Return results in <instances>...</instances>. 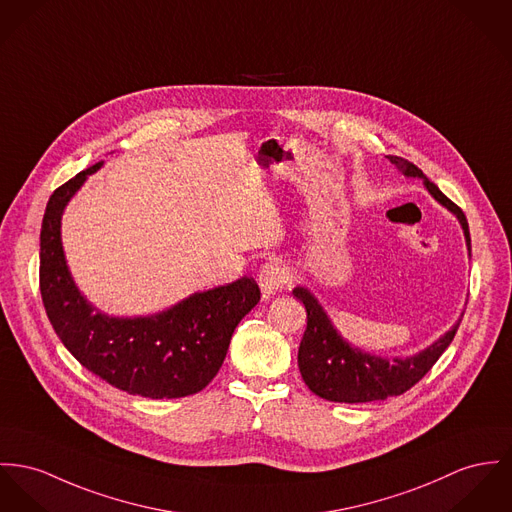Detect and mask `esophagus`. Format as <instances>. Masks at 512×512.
Masks as SVG:
<instances>
[{
  "label": "esophagus",
  "mask_w": 512,
  "mask_h": 512,
  "mask_svg": "<svg viewBox=\"0 0 512 512\" xmlns=\"http://www.w3.org/2000/svg\"><path fill=\"white\" fill-rule=\"evenodd\" d=\"M257 280H259V286H261L263 294L271 296V294H276L278 290H282L284 286H288L292 276H290L288 267L282 265L280 261H269L261 267Z\"/></svg>",
  "instance_id": "obj_1"
}]
</instances>
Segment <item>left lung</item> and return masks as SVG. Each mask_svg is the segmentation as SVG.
<instances>
[{"mask_svg":"<svg viewBox=\"0 0 512 512\" xmlns=\"http://www.w3.org/2000/svg\"><path fill=\"white\" fill-rule=\"evenodd\" d=\"M388 158L405 177L421 179L431 197L458 218L464 230L468 253L472 255L470 228L464 212L450 198L444 197L442 191L427 179V175L417 165L397 156ZM292 294L306 306L308 312V327L298 349L300 374L315 395L337 403H368L405 394L433 368L440 354L448 349L462 321L458 319L433 345L417 354L403 358H384L351 345L335 329L331 317L308 288L296 286Z\"/></svg>","mask_w":512,"mask_h":512,"instance_id":"1","label":"left lung"}]
</instances>
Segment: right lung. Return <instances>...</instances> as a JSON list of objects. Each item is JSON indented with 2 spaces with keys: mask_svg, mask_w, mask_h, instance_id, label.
<instances>
[{
  "mask_svg": "<svg viewBox=\"0 0 512 512\" xmlns=\"http://www.w3.org/2000/svg\"><path fill=\"white\" fill-rule=\"evenodd\" d=\"M103 161L58 187L40 228V294L46 315L81 366L122 392L173 399L200 392L218 374L237 323L261 300L251 276L195 292L152 315L115 317L79 292L62 247V214Z\"/></svg>",
  "mask_w": 512,
  "mask_h": 512,
  "instance_id": "right-lung-1",
  "label": "right lung"
}]
</instances>
